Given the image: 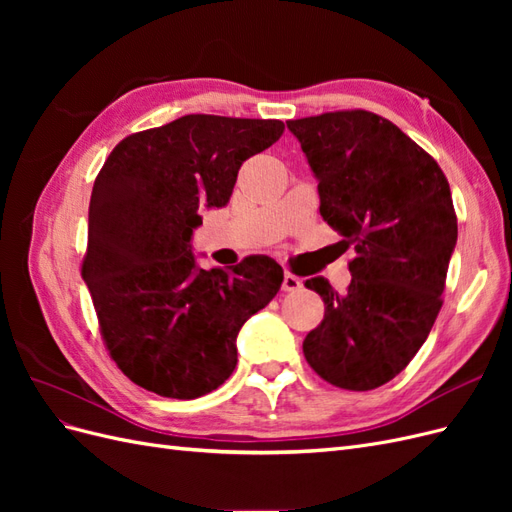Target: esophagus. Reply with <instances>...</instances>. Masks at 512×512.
I'll return each mask as SVG.
<instances>
[{"mask_svg":"<svg viewBox=\"0 0 512 512\" xmlns=\"http://www.w3.org/2000/svg\"><path fill=\"white\" fill-rule=\"evenodd\" d=\"M301 286H303V284H301V280H299L297 275L284 273V282H282V290H284V292H297Z\"/></svg>","mask_w":512,"mask_h":512,"instance_id":"1","label":"esophagus"}]
</instances>
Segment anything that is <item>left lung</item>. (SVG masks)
I'll list each match as a JSON object with an SVG mask.
<instances>
[{
	"label": "left lung",
	"mask_w": 512,
	"mask_h": 512,
	"mask_svg": "<svg viewBox=\"0 0 512 512\" xmlns=\"http://www.w3.org/2000/svg\"><path fill=\"white\" fill-rule=\"evenodd\" d=\"M286 126L318 179L322 220L356 254L344 294L324 277L305 282L322 297L324 320L307 333L303 354L339 389H378L406 369L442 307L457 243L451 188L438 162L376 113Z\"/></svg>",
	"instance_id": "obj_1"
}]
</instances>
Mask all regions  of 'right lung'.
Wrapping results in <instances>:
<instances>
[{"mask_svg":"<svg viewBox=\"0 0 512 512\" xmlns=\"http://www.w3.org/2000/svg\"><path fill=\"white\" fill-rule=\"evenodd\" d=\"M282 132L277 119L185 115L123 138L104 162L81 273L104 344L134 384L194 399L235 371L237 335L284 271L269 256L205 271L190 241L203 207L228 205L241 164Z\"/></svg>","mask_w":512,"mask_h":512,"instance_id":"right-lung-1","label":"right lung"}]
</instances>
